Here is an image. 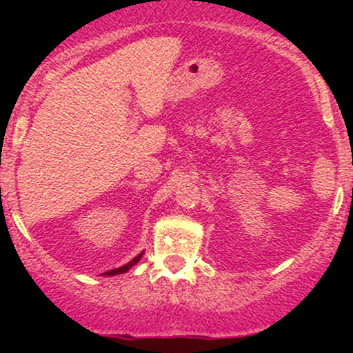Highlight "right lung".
Wrapping results in <instances>:
<instances>
[{
  "instance_id": "obj_1",
  "label": "right lung",
  "mask_w": 353,
  "mask_h": 353,
  "mask_svg": "<svg viewBox=\"0 0 353 353\" xmlns=\"http://www.w3.org/2000/svg\"><path fill=\"white\" fill-rule=\"evenodd\" d=\"M141 257H143V254H139V255H137V257L132 259V261L129 262V264H125V265H123V267H119V269L109 270V272H106V275H117V274H124V272H128V270L131 269V267H134V265L137 264V262L141 261Z\"/></svg>"
}]
</instances>
